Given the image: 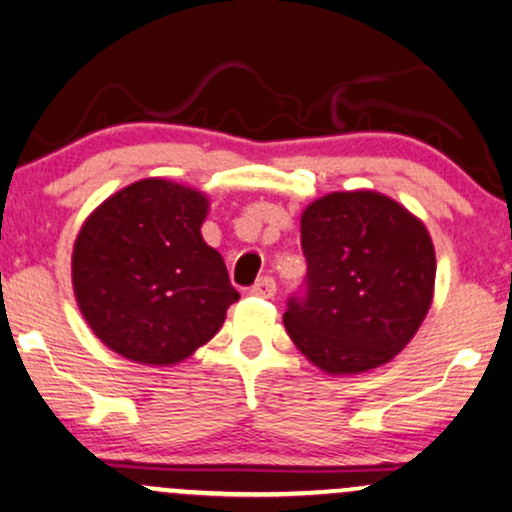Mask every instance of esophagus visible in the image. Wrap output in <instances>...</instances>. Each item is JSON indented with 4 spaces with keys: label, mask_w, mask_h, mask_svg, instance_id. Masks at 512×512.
I'll return each mask as SVG.
<instances>
[{
    "label": "esophagus",
    "mask_w": 512,
    "mask_h": 512,
    "mask_svg": "<svg viewBox=\"0 0 512 512\" xmlns=\"http://www.w3.org/2000/svg\"><path fill=\"white\" fill-rule=\"evenodd\" d=\"M252 295H257V298H274L276 295V281L272 279V276H264V279H260L255 283V286L250 288Z\"/></svg>",
    "instance_id": "obj_1"
}]
</instances>
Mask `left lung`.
Here are the masks:
<instances>
[{
  "instance_id": "obj_1",
  "label": "left lung",
  "mask_w": 512,
  "mask_h": 512,
  "mask_svg": "<svg viewBox=\"0 0 512 512\" xmlns=\"http://www.w3.org/2000/svg\"><path fill=\"white\" fill-rule=\"evenodd\" d=\"M305 293L288 300V336L326 374L391 362L434 300L436 252L422 219L377 190H343L300 217Z\"/></svg>"
}]
</instances>
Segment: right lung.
Masks as SVG:
<instances>
[{
  "label": "right lung",
  "mask_w": 512,
  "mask_h": 512,
  "mask_svg": "<svg viewBox=\"0 0 512 512\" xmlns=\"http://www.w3.org/2000/svg\"><path fill=\"white\" fill-rule=\"evenodd\" d=\"M209 197L143 178L80 226L71 279L80 315L116 355L150 367L186 360L240 298L224 257L202 238Z\"/></svg>",
  "instance_id": "1"
}]
</instances>
